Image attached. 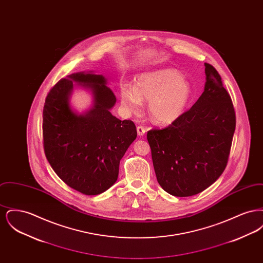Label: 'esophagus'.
<instances>
[{"instance_id": "esophagus-1", "label": "esophagus", "mask_w": 263, "mask_h": 263, "mask_svg": "<svg viewBox=\"0 0 263 263\" xmlns=\"http://www.w3.org/2000/svg\"><path fill=\"white\" fill-rule=\"evenodd\" d=\"M137 133L139 136H143L146 133V129L143 126H138Z\"/></svg>"}]
</instances>
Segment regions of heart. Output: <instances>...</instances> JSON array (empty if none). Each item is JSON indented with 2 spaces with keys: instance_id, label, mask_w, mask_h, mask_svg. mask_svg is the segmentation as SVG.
Segmentation results:
<instances>
[{
  "instance_id": "1",
  "label": "heart",
  "mask_w": 263,
  "mask_h": 263,
  "mask_svg": "<svg viewBox=\"0 0 263 263\" xmlns=\"http://www.w3.org/2000/svg\"><path fill=\"white\" fill-rule=\"evenodd\" d=\"M191 97V86L181 74L173 69L143 73L135 80V86L122 84L120 98L129 112H138L143 100H150L151 118L160 124H171L184 112Z\"/></svg>"
}]
</instances>
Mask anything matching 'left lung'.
<instances>
[{
	"label": "left lung",
	"instance_id": "1",
	"mask_svg": "<svg viewBox=\"0 0 263 263\" xmlns=\"http://www.w3.org/2000/svg\"><path fill=\"white\" fill-rule=\"evenodd\" d=\"M204 91L192 107L147 139L158 182L177 197L198 194L225 171L236 129V113L221 76L205 63Z\"/></svg>",
	"mask_w": 263,
	"mask_h": 263
}]
</instances>
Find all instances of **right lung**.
<instances>
[{"mask_svg": "<svg viewBox=\"0 0 263 263\" xmlns=\"http://www.w3.org/2000/svg\"><path fill=\"white\" fill-rule=\"evenodd\" d=\"M91 92L93 106L79 115L69 105L75 86ZM102 75L80 72L60 80L48 92L43 107V146L52 168L70 187L98 195L117 180L119 163L137 137L131 120H120L110 109L116 102Z\"/></svg>", "mask_w": 263, "mask_h": 263, "instance_id": "right-lung-1", "label": "right lung"}]
</instances>
